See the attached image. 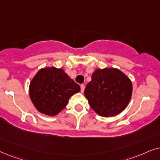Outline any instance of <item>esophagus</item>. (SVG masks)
Instances as JSON below:
<instances>
[{
	"label": "esophagus",
	"instance_id": "esophagus-1",
	"mask_svg": "<svg viewBox=\"0 0 160 160\" xmlns=\"http://www.w3.org/2000/svg\"><path fill=\"white\" fill-rule=\"evenodd\" d=\"M80 88H81V92L83 93V91H84V90H85V85L82 84L81 86H80Z\"/></svg>",
	"mask_w": 160,
	"mask_h": 160
}]
</instances>
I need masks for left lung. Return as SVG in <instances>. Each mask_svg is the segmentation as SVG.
<instances>
[{
	"mask_svg": "<svg viewBox=\"0 0 160 160\" xmlns=\"http://www.w3.org/2000/svg\"><path fill=\"white\" fill-rule=\"evenodd\" d=\"M84 94L96 113L105 118L113 117L129 105L132 83L129 77L117 68L97 69L87 84Z\"/></svg>",
	"mask_w": 160,
	"mask_h": 160,
	"instance_id": "obj_1",
	"label": "left lung"
}]
</instances>
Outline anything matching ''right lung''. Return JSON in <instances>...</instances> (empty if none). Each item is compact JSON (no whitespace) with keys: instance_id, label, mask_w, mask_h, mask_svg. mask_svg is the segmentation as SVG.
<instances>
[{"instance_id":"1","label":"right lung","mask_w":160,"mask_h":160,"mask_svg":"<svg viewBox=\"0 0 160 160\" xmlns=\"http://www.w3.org/2000/svg\"><path fill=\"white\" fill-rule=\"evenodd\" d=\"M80 91L77 84L63 69L55 67L40 69L29 85V96L39 112L57 116L67 106L69 98Z\"/></svg>"}]
</instances>
